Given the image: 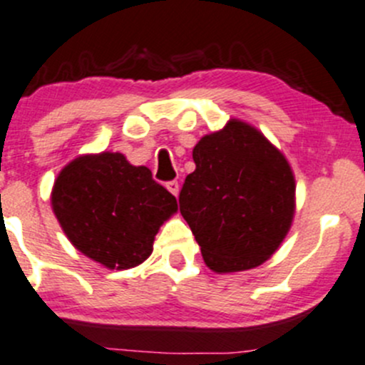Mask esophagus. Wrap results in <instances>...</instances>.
<instances>
[{"label":"esophagus","instance_id":"1","mask_svg":"<svg viewBox=\"0 0 365 365\" xmlns=\"http://www.w3.org/2000/svg\"><path fill=\"white\" fill-rule=\"evenodd\" d=\"M165 186H167V190L174 195V197H178V193H179V182L178 181H168Z\"/></svg>","mask_w":365,"mask_h":365}]
</instances>
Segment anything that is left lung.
<instances>
[{
	"label": "left lung",
	"mask_w": 365,
	"mask_h": 365,
	"mask_svg": "<svg viewBox=\"0 0 365 365\" xmlns=\"http://www.w3.org/2000/svg\"><path fill=\"white\" fill-rule=\"evenodd\" d=\"M195 172L179 209L215 273L256 268L280 247L296 209V181L285 156L257 128L230 120L193 150Z\"/></svg>",
	"instance_id": "left-lung-1"
}]
</instances>
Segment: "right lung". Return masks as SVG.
<instances>
[{
  "label": "right lung",
  "instance_id": "obj_1",
  "mask_svg": "<svg viewBox=\"0 0 365 365\" xmlns=\"http://www.w3.org/2000/svg\"><path fill=\"white\" fill-rule=\"evenodd\" d=\"M52 209L80 252L109 269L146 261L160 226L178 210V200L121 153L74 158L57 175Z\"/></svg>",
  "mask_w": 365,
  "mask_h": 365
}]
</instances>
